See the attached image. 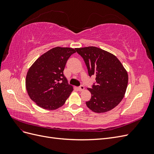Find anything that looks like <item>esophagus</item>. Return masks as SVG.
Returning <instances> with one entry per match:
<instances>
[{
    "instance_id": "34e87169",
    "label": "esophagus",
    "mask_w": 154,
    "mask_h": 154,
    "mask_svg": "<svg viewBox=\"0 0 154 154\" xmlns=\"http://www.w3.org/2000/svg\"><path fill=\"white\" fill-rule=\"evenodd\" d=\"M78 88V90L80 91H82L84 90L85 87H84V86H83V85H80Z\"/></svg>"
}]
</instances>
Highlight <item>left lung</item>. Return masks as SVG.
Segmentation results:
<instances>
[{"instance_id":"8db88e82","label":"left lung","mask_w":154,"mask_h":154,"mask_svg":"<svg viewBox=\"0 0 154 154\" xmlns=\"http://www.w3.org/2000/svg\"><path fill=\"white\" fill-rule=\"evenodd\" d=\"M75 49L83 58L89 76H96V84L87 88L91 93L87 107L97 113L113 109L123 100L128 85V73L122 63L116 56L98 48Z\"/></svg>"}]
</instances>
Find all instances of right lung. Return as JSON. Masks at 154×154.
Returning a JSON list of instances; mask_svg holds the SVG:
<instances>
[{
    "label": "right lung",
    "mask_w": 154,
    "mask_h": 154,
    "mask_svg": "<svg viewBox=\"0 0 154 154\" xmlns=\"http://www.w3.org/2000/svg\"><path fill=\"white\" fill-rule=\"evenodd\" d=\"M76 49L57 47L37 59L26 75V87L30 98L41 108L55 110L66 103L73 91L63 70Z\"/></svg>",
    "instance_id": "right-lung-1"
}]
</instances>
